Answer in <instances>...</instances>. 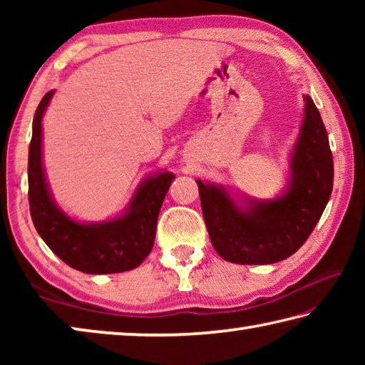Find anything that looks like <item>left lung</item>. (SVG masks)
<instances>
[{
  "mask_svg": "<svg viewBox=\"0 0 365 365\" xmlns=\"http://www.w3.org/2000/svg\"><path fill=\"white\" fill-rule=\"evenodd\" d=\"M280 195L256 200L197 178L202 215L214 250L228 262L275 264L304 245L330 200L333 158L322 117L309 95Z\"/></svg>",
  "mask_w": 365,
  "mask_h": 365,
  "instance_id": "8db88e82",
  "label": "left lung"
}]
</instances>
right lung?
I'll return each instance as SVG.
<instances>
[{
	"label": "right lung",
	"instance_id": "obj_1",
	"mask_svg": "<svg viewBox=\"0 0 365 365\" xmlns=\"http://www.w3.org/2000/svg\"><path fill=\"white\" fill-rule=\"evenodd\" d=\"M54 90L40 101L29 148V205L34 225L48 248L83 274L132 270L150 255L158 215L175 175L160 170L141 182L123 212L109 220L80 222L61 209L49 190L43 165V115Z\"/></svg>",
	"mask_w": 365,
	"mask_h": 365
}]
</instances>
